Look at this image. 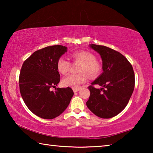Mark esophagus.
<instances>
[{
    "instance_id": "1",
    "label": "esophagus",
    "mask_w": 153,
    "mask_h": 153,
    "mask_svg": "<svg viewBox=\"0 0 153 153\" xmlns=\"http://www.w3.org/2000/svg\"><path fill=\"white\" fill-rule=\"evenodd\" d=\"M80 89H81L80 88H74L73 90H74V92H78Z\"/></svg>"
}]
</instances>
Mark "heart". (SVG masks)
Here are the masks:
<instances>
[{"mask_svg":"<svg viewBox=\"0 0 153 153\" xmlns=\"http://www.w3.org/2000/svg\"><path fill=\"white\" fill-rule=\"evenodd\" d=\"M74 62L81 63L79 68V74H71L63 79L62 83L65 86L77 88L80 84L87 80V75L90 78L98 76L101 72L102 66L96 60L95 56L88 51H77L72 54ZM56 67L59 73L65 75L68 73L71 67V63L63 56L59 58Z\"/></svg>","mask_w":153,"mask_h":153,"instance_id":"heart-1","label":"heart"}]
</instances>
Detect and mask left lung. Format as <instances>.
Wrapping results in <instances>:
<instances>
[{"label": "left lung", "instance_id": "1", "mask_svg": "<svg viewBox=\"0 0 153 153\" xmlns=\"http://www.w3.org/2000/svg\"><path fill=\"white\" fill-rule=\"evenodd\" d=\"M90 46L101 56L103 72L88 86L90 95L86 105L98 117L109 119L128 105L135 86V75L131 63L120 53L105 46ZM94 85L103 88L96 89Z\"/></svg>", "mask_w": 153, "mask_h": 153}]
</instances>
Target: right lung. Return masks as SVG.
Here are the masks:
<instances>
[{
    "label": "right lung",
    "instance_id": "right-lung-1",
    "mask_svg": "<svg viewBox=\"0 0 153 153\" xmlns=\"http://www.w3.org/2000/svg\"><path fill=\"white\" fill-rule=\"evenodd\" d=\"M67 47L54 45L35 51L22 65L19 82L22 97L27 108L41 118L51 120L63 112L74 95L71 88H55L60 81L56 63Z\"/></svg>",
    "mask_w": 153,
    "mask_h": 153
}]
</instances>
